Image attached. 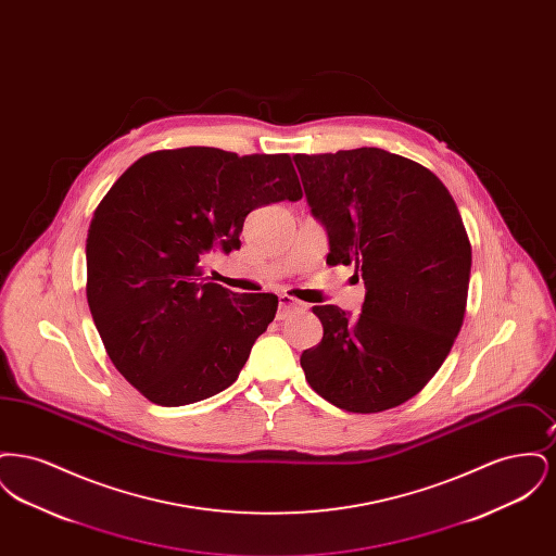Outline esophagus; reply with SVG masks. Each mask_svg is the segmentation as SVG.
Masks as SVG:
<instances>
[{
    "label": "esophagus",
    "instance_id": "1",
    "mask_svg": "<svg viewBox=\"0 0 556 556\" xmlns=\"http://www.w3.org/2000/svg\"><path fill=\"white\" fill-rule=\"evenodd\" d=\"M304 308V304L302 302H298L295 298H291L288 293H283V295H279V311H277V318L279 320H283V318L288 317L290 313L293 311H302Z\"/></svg>",
    "mask_w": 556,
    "mask_h": 556
}]
</instances>
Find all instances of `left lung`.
Here are the masks:
<instances>
[{"label": "left lung", "instance_id": "1", "mask_svg": "<svg viewBox=\"0 0 556 556\" xmlns=\"http://www.w3.org/2000/svg\"><path fill=\"white\" fill-rule=\"evenodd\" d=\"M306 200L327 227V265L365 279L358 317L313 306L323 340L300 356L306 381L348 413L417 396L442 367L467 308L471 243L446 186L379 148L295 154Z\"/></svg>", "mask_w": 556, "mask_h": 556}]
</instances>
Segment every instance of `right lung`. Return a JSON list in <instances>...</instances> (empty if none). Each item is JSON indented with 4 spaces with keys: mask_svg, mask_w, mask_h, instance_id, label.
Masks as SVG:
<instances>
[{
    "mask_svg": "<svg viewBox=\"0 0 556 556\" xmlns=\"http://www.w3.org/2000/svg\"><path fill=\"white\" fill-rule=\"evenodd\" d=\"M302 198L290 154L218 148L146 154L118 177L87 233V302L108 356L160 406L227 390L277 313L275 293L204 279L212 248L239 250L250 212Z\"/></svg>",
    "mask_w": 556,
    "mask_h": 556,
    "instance_id": "add662e5",
    "label": "right lung"
}]
</instances>
